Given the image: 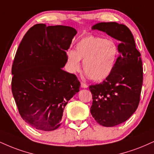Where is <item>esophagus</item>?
Wrapping results in <instances>:
<instances>
[{"label": "esophagus", "instance_id": "esophagus-1", "mask_svg": "<svg viewBox=\"0 0 154 154\" xmlns=\"http://www.w3.org/2000/svg\"><path fill=\"white\" fill-rule=\"evenodd\" d=\"M81 87H82V88H88V85H87L86 84H85V83H84V82H81Z\"/></svg>", "mask_w": 154, "mask_h": 154}]
</instances>
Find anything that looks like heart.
Returning <instances> with one entry per match:
<instances>
[{"label":"heart","mask_w":154,"mask_h":154,"mask_svg":"<svg viewBox=\"0 0 154 154\" xmlns=\"http://www.w3.org/2000/svg\"><path fill=\"white\" fill-rule=\"evenodd\" d=\"M118 55V48L112 39L89 35L76 44V50L67 51V62L72 72L83 69L92 80L101 82L112 74Z\"/></svg>","instance_id":"obj_1"}]
</instances>
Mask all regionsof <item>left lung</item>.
Instances as JSON below:
<instances>
[{"label":"left lung","instance_id":"obj_1","mask_svg":"<svg viewBox=\"0 0 154 154\" xmlns=\"http://www.w3.org/2000/svg\"><path fill=\"white\" fill-rule=\"evenodd\" d=\"M98 30L119 41V57L112 74L102 83L89 87L92 95L90 112L100 125L112 127L126 121L136 110L143 85L140 54L126 26L116 22L94 25Z\"/></svg>","mask_w":154,"mask_h":154}]
</instances>
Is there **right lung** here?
Instances as JSON below:
<instances>
[{"instance_id":"obj_1","label":"right lung","mask_w":154,"mask_h":154,"mask_svg":"<svg viewBox=\"0 0 154 154\" xmlns=\"http://www.w3.org/2000/svg\"><path fill=\"white\" fill-rule=\"evenodd\" d=\"M77 34L66 26L34 25L19 44L12 65L11 90L21 118L38 130H56L68 101L79 91L74 74L62 69Z\"/></svg>"}]
</instances>
